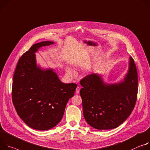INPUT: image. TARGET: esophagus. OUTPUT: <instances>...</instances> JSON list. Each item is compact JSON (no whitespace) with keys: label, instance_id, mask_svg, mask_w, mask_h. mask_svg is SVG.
Wrapping results in <instances>:
<instances>
[{"label":"esophagus","instance_id":"1","mask_svg":"<svg viewBox=\"0 0 150 150\" xmlns=\"http://www.w3.org/2000/svg\"><path fill=\"white\" fill-rule=\"evenodd\" d=\"M80 88H79V86H77V87L76 88V93H77V94L79 93V92H80Z\"/></svg>","mask_w":150,"mask_h":150}]
</instances>
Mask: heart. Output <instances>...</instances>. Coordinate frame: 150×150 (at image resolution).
<instances>
[{
	"label": "heart",
	"instance_id": "b5f03b06",
	"mask_svg": "<svg viewBox=\"0 0 150 150\" xmlns=\"http://www.w3.org/2000/svg\"><path fill=\"white\" fill-rule=\"evenodd\" d=\"M67 73L69 74H73L74 72L70 68H67Z\"/></svg>",
	"mask_w": 150,
	"mask_h": 150
}]
</instances>
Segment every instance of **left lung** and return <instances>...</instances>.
<instances>
[{"mask_svg": "<svg viewBox=\"0 0 150 150\" xmlns=\"http://www.w3.org/2000/svg\"><path fill=\"white\" fill-rule=\"evenodd\" d=\"M80 91L86 122L99 130L117 127L132 113L137 101L138 74L134 60L129 59L124 79L115 83H105L101 74L92 73L81 79Z\"/></svg>", "mask_w": 150, "mask_h": 150, "instance_id": "obj_1", "label": "left lung"}]
</instances>
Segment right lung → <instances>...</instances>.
Returning <instances> with one entry per match:
<instances>
[{
	"label": "right lung",
	"mask_w": 150,
	"mask_h": 150,
	"mask_svg": "<svg viewBox=\"0 0 150 150\" xmlns=\"http://www.w3.org/2000/svg\"><path fill=\"white\" fill-rule=\"evenodd\" d=\"M54 42L33 45L20 58L13 77L12 102L20 117L29 127L46 130L61 120L65 108L77 88L76 83H64L52 69L37 65L38 50Z\"/></svg>",
	"instance_id": "1"
}]
</instances>
